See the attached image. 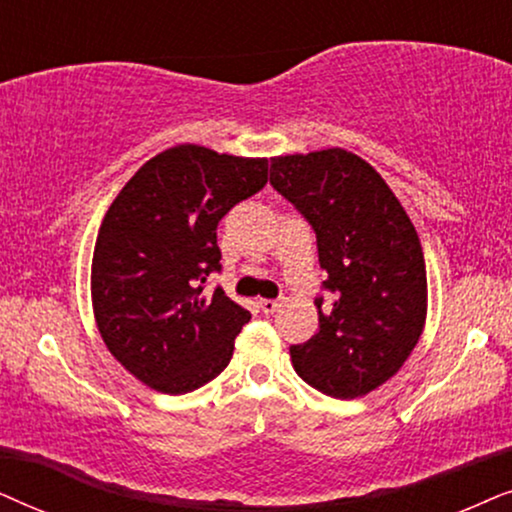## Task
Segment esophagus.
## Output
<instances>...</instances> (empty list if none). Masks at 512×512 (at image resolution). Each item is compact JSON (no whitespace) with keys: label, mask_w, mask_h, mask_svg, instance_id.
<instances>
[{"label":"esophagus","mask_w":512,"mask_h":512,"mask_svg":"<svg viewBox=\"0 0 512 512\" xmlns=\"http://www.w3.org/2000/svg\"><path fill=\"white\" fill-rule=\"evenodd\" d=\"M260 309L264 311V313H274L278 306H281V302H278V299H260Z\"/></svg>","instance_id":"1"}]
</instances>
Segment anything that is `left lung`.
I'll list each match as a JSON object with an SVG mask.
<instances>
[{"label": "left lung", "mask_w": 512, "mask_h": 512, "mask_svg": "<svg viewBox=\"0 0 512 512\" xmlns=\"http://www.w3.org/2000/svg\"><path fill=\"white\" fill-rule=\"evenodd\" d=\"M271 187L316 234L325 295L318 332L290 346L306 384L351 400L391 379L426 320V264L417 229L370 163L346 149L271 159Z\"/></svg>", "instance_id": "obj_1"}]
</instances>
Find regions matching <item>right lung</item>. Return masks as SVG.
I'll list each match as a JSON object with an SVG mask.
<instances>
[{
	"label": "right lung",
	"mask_w": 512,
	"mask_h": 512,
	"mask_svg": "<svg viewBox=\"0 0 512 512\" xmlns=\"http://www.w3.org/2000/svg\"><path fill=\"white\" fill-rule=\"evenodd\" d=\"M267 173V159L177 145L109 206L93 250V311L109 353L142 384L180 395L229 365L250 313L220 285L208 290L222 269L217 224Z\"/></svg>",
	"instance_id": "right-lung-1"
}]
</instances>
